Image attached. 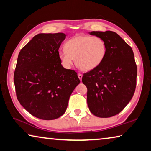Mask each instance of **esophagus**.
<instances>
[{
    "label": "esophagus",
    "instance_id": "34e87169",
    "mask_svg": "<svg viewBox=\"0 0 151 151\" xmlns=\"http://www.w3.org/2000/svg\"><path fill=\"white\" fill-rule=\"evenodd\" d=\"M78 78L80 79V80L81 81V80H82V78H83V75H82V74L78 73Z\"/></svg>",
    "mask_w": 151,
    "mask_h": 151
}]
</instances>
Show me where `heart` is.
Masks as SVG:
<instances>
[{"label": "heart", "instance_id": "b5f03b06", "mask_svg": "<svg viewBox=\"0 0 151 151\" xmlns=\"http://www.w3.org/2000/svg\"><path fill=\"white\" fill-rule=\"evenodd\" d=\"M65 48L59 50L60 60L66 68H70L74 61L83 71H91L103 62L106 53V43L100 37L78 35L68 40Z\"/></svg>", "mask_w": 151, "mask_h": 151}]
</instances>
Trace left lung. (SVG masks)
I'll list each match as a JSON object with an SVG mask.
<instances>
[{
  "instance_id": "1",
  "label": "left lung",
  "mask_w": 151,
  "mask_h": 151,
  "mask_svg": "<svg viewBox=\"0 0 151 151\" xmlns=\"http://www.w3.org/2000/svg\"><path fill=\"white\" fill-rule=\"evenodd\" d=\"M106 43L105 58L82 78L87 88V104L96 116L108 118L122 111L133 96L137 67L131 47L116 32L92 31Z\"/></svg>"
}]
</instances>
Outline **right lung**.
Returning <instances> with one entry per match:
<instances>
[{
  "label": "right lung",
  "instance_id": "obj_1",
  "mask_svg": "<svg viewBox=\"0 0 151 151\" xmlns=\"http://www.w3.org/2000/svg\"><path fill=\"white\" fill-rule=\"evenodd\" d=\"M63 32L40 33L20 50L14 74L20 104L37 118L54 120L65 113L80 80L75 70L61 65L58 49Z\"/></svg>",
  "mask_w": 151,
  "mask_h": 151
}]
</instances>
